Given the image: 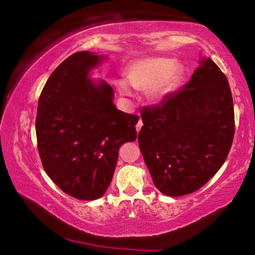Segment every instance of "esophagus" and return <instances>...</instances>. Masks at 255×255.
<instances>
[{"label": "esophagus", "instance_id": "34e87169", "mask_svg": "<svg viewBox=\"0 0 255 255\" xmlns=\"http://www.w3.org/2000/svg\"><path fill=\"white\" fill-rule=\"evenodd\" d=\"M142 126H143V123H142V121L140 120V121L137 123V125H135V129H137V132L140 131V129L142 128Z\"/></svg>", "mask_w": 255, "mask_h": 255}]
</instances>
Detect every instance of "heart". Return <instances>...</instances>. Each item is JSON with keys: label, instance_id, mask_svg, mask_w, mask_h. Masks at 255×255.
Here are the masks:
<instances>
[{"label": "heart", "instance_id": "obj_1", "mask_svg": "<svg viewBox=\"0 0 255 255\" xmlns=\"http://www.w3.org/2000/svg\"><path fill=\"white\" fill-rule=\"evenodd\" d=\"M183 65L167 57H146L134 61L127 69V78L116 80L121 96H134V89L145 90L151 103L166 101L178 88L183 75Z\"/></svg>", "mask_w": 255, "mask_h": 255}]
</instances>
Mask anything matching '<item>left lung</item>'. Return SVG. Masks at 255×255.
<instances>
[{"mask_svg":"<svg viewBox=\"0 0 255 255\" xmlns=\"http://www.w3.org/2000/svg\"><path fill=\"white\" fill-rule=\"evenodd\" d=\"M138 142L155 187L168 197L197 191L222 167L233 144L235 114L226 76L210 57L178 93L145 109Z\"/></svg>","mask_w":255,"mask_h":255,"instance_id":"obj_1","label":"left lung"}]
</instances>
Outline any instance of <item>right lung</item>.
<instances>
[{
	"label": "right lung",
	"instance_id": "right-lung-1",
	"mask_svg": "<svg viewBox=\"0 0 255 255\" xmlns=\"http://www.w3.org/2000/svg\"><path fill=\"white\" fill-rule=\"evenodd\" d=\"M106 54L81 51L51 74L38 103V150L45 173L79 200L108 190L122 144L137 139L138 116L117 110L112 87L92 77Z\"/></svg>",
	"mask_w": 255,
	"mask_h": 255
}]
</instances>
